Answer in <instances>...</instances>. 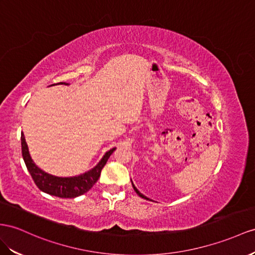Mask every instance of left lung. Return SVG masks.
<instances>
[{
	"mask_svg": "<svg viewBox=\"0 0 255 255\" xmlns=\"http://www.w3.org/2000/svg\"><path fill=\"white\" fill-rule=\"evenodd\" d=\"M132 187H133V190L135 191V193H136V194H138V195L140 196V197H142V198H144V199H148V198H146V197H145V196H144V195H143V194H141V193H140V192H139L138 190H136V187H135V186L133 185V183H132Z\"/></svg>",
	"mask_w": 255,
	"mask_h": 255,
	"instance_id": "obj_1",
	"label": "left lung"
}]
</instances>
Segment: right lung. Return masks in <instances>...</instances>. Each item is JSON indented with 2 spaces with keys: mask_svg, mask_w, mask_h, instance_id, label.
I'll return each instance as SVG.
<instances>
[{
  "mask_svg": "<svg viewBox=\"0 0 255 255\" xmlns=\"http://www.w3.org/2000/svg\"><path fill=\"white\" fill-rule=\"evenodd\" d=\"M21 149L24 164L27 166L34 183L42 192L53 196H57V197L60 198H74L77 197V196H81L85 193H87L90 188L95 185V183L100 177L102 168L107 164L111 154H112L116 148L114 147L112 149H110L109 152L104 154L99 164H98L94 169H91L90 171L73 178L54 177V175L44 172L40 168L36 167L29 154L28 145L23 134H21Z\"/></svg>",
  "mask_w": 255,
  "mask_h": 255,
  "instance_id": "add662e5",
  "label": "right lung"
}]
</instances>
